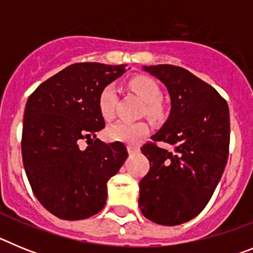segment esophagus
Masks as SVG:
<instances>
[{
    "label": "esophagus",
    "mask_w": 253,
    "mask_h": 253,
    "mask_svg": "<svg viewBox=\"0 0 253 253\" xmlns=\"http://www.w3.org/2000/svg\"><path fill=\"white\" fill-rule=\"evenodd\" d=\"M126 149H128L129 153H137L138 151H139V147L137 146V144H128L126 146Z\"/></svg>",
    "instance_id": "34e87169"
}]
</instances>
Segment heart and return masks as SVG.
<instances>
[{"mask_svg": "<svg viewBox=\"0 0 253 253\" xmlns=\"http://www.w3.org/2000/svg\"><path fill=\"white\" fill-rule=\"evenodd\" d=\"M130 87L134 92L139 95L146 102V113L151 119L160 122L163 119L165 113L161 105L162 91L160 86L152 78L146 76H138L130 81ZM100 114L105 119H111L115 113L116 105V87L113 84H106L101 90L97 99ZM149 131V126L144 122L129 123V122H116L111 124L106 130L107 139L114 142L135 143L144 137Z\"/></svg>", "mask_w": 253, "mask_h": 253, "instance_id": "1", "label": "heart"}]
</instances>
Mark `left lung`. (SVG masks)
Masks as SVG:
<instances>
[{
    "mask_svg": "<svg viewBox=\"0 0 253 253\" xmlns=\"http://www.w3.org/2000/svg\"><path fill=\"white\" fill-rule=\"evenodd\" d=\"M169 90L171 113L153 142L140 148L149 171L139 182V208L152 222L177 225L207 207L229 153V109L214 87L187 69L171 64L144 66ZM169 142L175 151L160 149Z\"/></svg>",
    "mask_w": 253,
    "mask_h": 253,
    "instance_id": "1",
    "label": "left lung"
}]
</instances>
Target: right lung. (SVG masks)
Returning a JSON list of instances; mask_svg holds the SVG:
<instances>
[{"label":"right lung","mask_w":253,"mask_h":253,"mask_svg":"<svg viewBox=\"0 0 253 253\" xmlns=\"http://www.w3.org/2000/svg\"><path fill=\"white\" fill-rule=\"evenodd\" d=\"M126 64L75 63L29 96L22 124L21 153L37 199L66 220L95 215L105 207L107 181L128 157L123 143L96 138L104 129L97 99ZM89 146L81 150L79 142Z\"/></svg>","instance_id":"obj_1"}]
</instances>
